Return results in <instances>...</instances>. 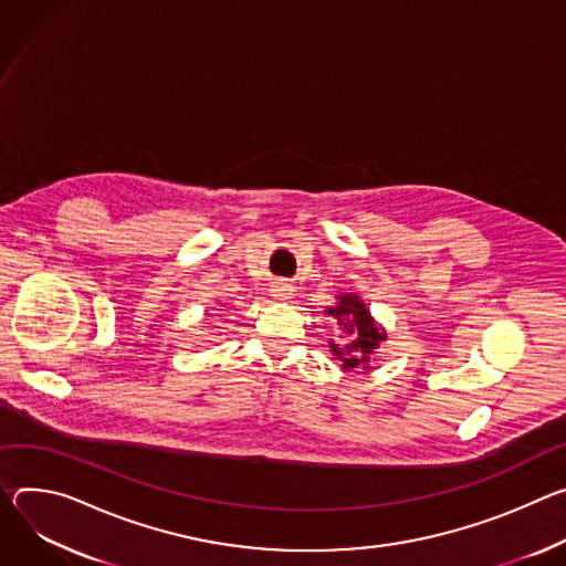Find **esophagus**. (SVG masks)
Masks as SVG:
<instances>
[{
    "label": "esophagus",
    "instance_id": "34e87169",
    "mask_svg": "<svg viewBox=\"0 0 566 566\" xmlns=\"http://www.w3.org/2000/svg\"><path fill=\"white\" fill-rule=\"evenodd\" d=\"M270 296L274 301H287V298H292V285L285 283V281H274L272 290H270Z\"/></svg>",
    "mask_w": 566,
    "mask_h": 566
}]
</instances>
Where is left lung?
I'll return each mask as SVG.
<instances>
[{"label":"left lung","instance_id":"left-lung-1","mask_svg":"<svg viewBox=\"0 0 566 566\" xmlns=\"http://www.w3.org/2000/svg\"><path fill=\"white\" fill-rule=\"evenodd\" d=\"M326 312L339 326V339L331 342V350L342 361L344 370L359 366L368 370L370 355L382 342H387L385 328L375 324L364 301L355 294H339L337 303Z\"/></svg>","mask_w":566,"mask_h":566}]
</instances>
